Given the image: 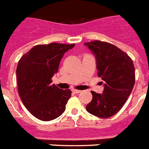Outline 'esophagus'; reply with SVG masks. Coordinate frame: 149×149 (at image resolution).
Here are the masks:
<instances>
[{"label":"esophagus","instance_id":"esophagus-1","mask_svg":"<svg viewBox=\"0 0 149 149\" xmlns=\"http://www.w3.org/2000/svg\"><path fill=\"white\" fill-rule=\"evenodd\" d=\"M72 93H75V94H77V93H80L81 92V90H77V89H72Z\"/></svg>","mask_w":149,"mask_h":149}]
</instances>
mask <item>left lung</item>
I'll list each match as a JSON object with an SVG mask.
<instances>
[{
  "instance_id": "8db88e82",
  "label": "left lung",
  "mask_w": 149,
  "mask_h": 149,
  "mask_svg": "<svg viewBox=\"0 0 149 149\" xmlns=\"http://www.w3.org/2000/svg\"><path fill=\"white\" fill-rule=\"evenodd\" d=\"M96 59L98 76L102 80V94L91 92L93 100L86 110L100 118H109L122 109L135 84L132 60L124 51L110 43L93 41L84 43Z\"/></svg>"
}]
</instances>
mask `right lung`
I'll return each instance as SVG.
<instances>
[{
	"mask_svg": "<svg viewBox=\"0 0 149 149\" xmlns=\"http://www.w3.org/2000/svg\"><path fill=\"white\" fill-rule=\"evenodd\" d=\"M74 44L39 45L22 56L16 68L18 94L24 105L33 116L45 122L53 120L64 113L70 98V89L52 84L64 54Z\"/></svg>",
	"mask_w": 149,
	"mask_h": 149,
	"instance_id": "add662e5",
	"label": "right lung"
}]
</instances>
